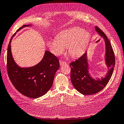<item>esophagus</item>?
Segmentation results:
<instances>
[{
    "label": "esophagus",
    "mask_w": 124,
    "mask_h": 124,
    "mask_svg": "<svg viewBox=\"0 0 124 124\" xmlns=\"http://www.w3.org/2000/svg\"><path fill=\"white\" fill-rule=\"evenodd\" d=\"M67 63L66 62L63 61H60V65H66Z\"/></svg>",
    "instance_id": "esophagus-1"
}]
</instances>
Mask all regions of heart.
Returning <instances> with one entry per match:
<instances>
[{
	"label": "heart",
	"mask_w": 124,
	"mask_h": 124,
	"mask_svg": "<svg viewBox=\"0 0 124 124\" xmlns=\"http://www.w3.org/2000/svg\"><path fill=\"white\" fill-rule=\"evenodd\" d=\"M88 31L75 27L63 30L57 34L56 38L47 42V46L51 52L59 56L63 54L65 47L70 56L78 58L83 55L87 49L90 40Z\"/></svg>",
	"instance_id": "obj_1"
}]
</instances>
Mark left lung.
<instances>
[{
    "instance_id": "1",
    "label": "left lung",
    "mask_w": 124,
    "mask_h": 124,
    "mask_svg": "<svg viewBox=\"0 0 124 124\" xmlns=\"http://www.w3.org/2000/svg\"><path fill=\"white\" fill-rule=\"evenodd\" d=\"M95 30L103 38L105 42V63L108 71L104 77L93 78L89 72L87 52L74 62L70 64L71 68V81L74 88L84 95L93 94L101 91L110 81L115 65V57L110 41L103 31L97 27Z\"/></svg>"
}]
</instances>
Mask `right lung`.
Here are the masks:
<instances>
[{
	"instance_id": "right-lung-1",
	"label": "right lung",
	"mask_w": 124,
	"mask_h": 124,
	"mask_svg": "<svg viewBox=\"0 0 124 124\" xmlns=\"http://www.w3.org/2000/svg\"><path fill=\"white\" fill-rule=\"evenodd\" d=\"M32 26L23 25L24 27ZM8 44L7 55V69L9 78L19 92L27 97L37 98L44 95L52 87L56 72L60 67L59 60L49 51L46 50L43 59L33 67H21L14 61L11 52V43Z\"/></svg>"
}]
</instances>
